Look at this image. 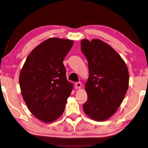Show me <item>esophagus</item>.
I'll list each match as a JSON object with an SVG mask.
<instances>
[{"instance_id": "obj_1", "label": "esophagus", "mask_w": 148, "mask_h": 148, "mask_svg": "<svg viewBox=\"0 0 148 148\" xmlns=\"http://www.w3.org/2000/svg\"><path fill=\"white\" fill-rule=\"evenodd\" d=\"M82 87V83L80 82H76L75 83V87L76 88H79Z\"/></svg>"}]
</instances>
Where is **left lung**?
Masks as SVG:
<instances>
[{
    "label": "left lung",
    "mask_w": 148,
    "mask_h": 148,
    "mask_svg": "<svg viewBox=\"0 0 148 148\" xmlns=\"http://www.w3.org/2000/svg\"><path fill=\"white\" fill-rule=\"evenodd\" d=\"M81 50L89 71L85 85L88 98L83 111L93 120H106L117 111L127 92V66L119 53L101 40L83 39Z\"/></svg>",
    "instance_id": "obj_1"
}]
</instances>
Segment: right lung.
<instances>
[{"label":"right lung","mask_w":148,"mask_h":148,"mask_svg":"<svg viewBox=\"0 0 148 148\" xmlns=\"http://www.w3.org/2000/svg\"><path fill=\"white\" fill-rule=\"evenodd\" d=\"M73 45L69 39L50 38L28 56L21 69L19 85L29 111L44 122L60 117L71 93L63 60Z\"/></svg>","instance_id":"obj_1"}]
</instances>
